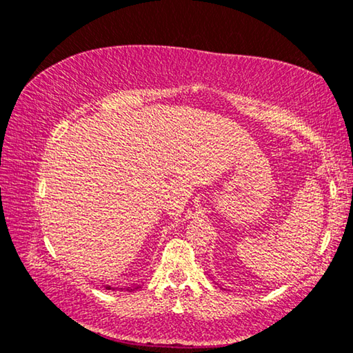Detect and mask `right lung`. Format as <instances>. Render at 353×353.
Instances as JSON below:
<instances>
[{
  "label": "right lung",
  "mask_w": 353,
  "mask_h": 353,
  "mask_svg": "<svg viewBox=\"0 0 353 353\" xmlns=\"http://www.w3.org/2000/svg\"><path fill=\"white\" fill-rule=\"evenodd\" d=\"M106 288H108V290H110V285H108ZM136 288H139V287H136ZM136 288L134 287H128V288H126V292H133V290H136ZM120 290H122V288H120Z\"/></svg>",
  "instance_id": "1"
}]
</instances>
